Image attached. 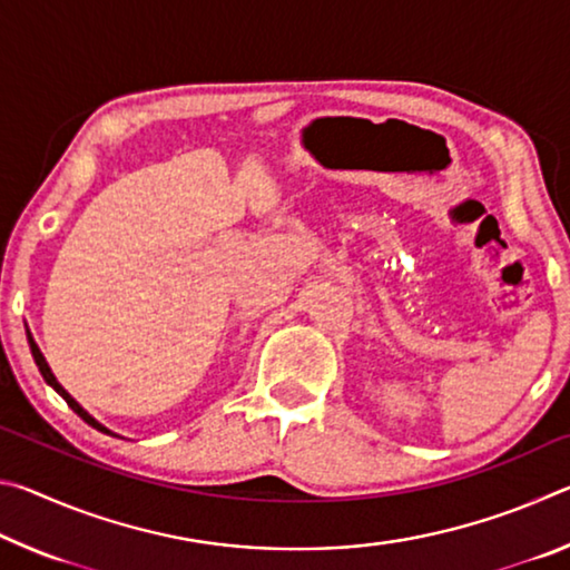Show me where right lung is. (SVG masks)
I'll return each mask as SVG.
<instances>
[{"label": "right lung", "instance_id": "add662e5", "mask_svg": "<svg viewBox=\"0 0 570 570\" xmlns=\"http://www.w3.org/2000/svg\"><path fill=\"white\" fill-rule=\"evenodd\" d=\"M27 340H30V350H32V356H35V364L37 366H40V374H42V377H45V382L47 384H50V387L57 392V394H60V397L67 402V404H70V407L77 412V414H80V417L85 420V422H88L90 424V428H95V430H100V432H105V435H112V438H118V435H115V432H110L108 428H105V424H100L98 420H95L92 417V414L90 412H85L82 407H80V404H77L75 402V397H72V394L70 392H67L65 387H62V384L60 382H57V377H55V374H52V370H50V364H47V360H45V356H42V352H40V346H37L35 344V340H32V334L30 332H27Z\"/></svg>", "mask_w": 570, "mask_h": 570}]
</instances>
